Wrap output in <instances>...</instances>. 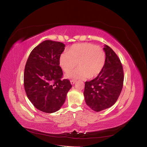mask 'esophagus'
Wrapping results in <instances>:
<instances>
[{
    "instance_id": "obj_1",
    "label": "esophagus",
    "mask_w": 147,
    "mask_h": 147,
    "mask_svg": "<svg viewBox=\"0 0 147 147\" xmlns=\"http://www.w3.org/2000/svg\"><path fill=\"white\" fill-rule=\"evenodd\" d=\"M70 82H71V84L72 85H74L76 81L75 80H71V81H70Z\"/></svg>"
}]
</instances>
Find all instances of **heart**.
I'll use <instances>...</instances> for the list:
<instances>
[{
    "label": "heart",
    "mask_w": 147,
    "mask_h": 147,
    "mask_svg": "<svg viewBox=\"0 0 147 147\" xmlns=\"http://www.w3.org/2000/svg\"><path fill=\"white\" fill-rule=\"evenodd\" d=\"M106 62L105 52L101 47L92 43L73 45L68 52L61 53L59 64L65 72H68L78 66L79 68L66 74L73 79L95 78L101 73Z\"/></svg>",
    "instance_id": "b5f03b06"
}]
</instances>
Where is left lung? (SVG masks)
<instances>
[{
  "mask_svg": "<svg viewBox=\"0 0 147 147\" xmlns=\"http://www.w3.org/2000/svg\"><path fill=\"white\" fill-rule=\"evenodd\" d=\"M106 62L101 73L85 84L84 95L87 105L99 112L113 106L123 86L124 73L121 61L109 46L105 45Z\"/></svg>",
  "mask_w": 147,
  "mask_h": 147,
  "instance_id": "obj_1",
  "label": "left lung"
}]
</instances>
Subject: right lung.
<instances>
[{
  "label": "right lung",
  "mask_w": 147,
  "mask_h": 147,
  "mask_svg": "<svg viewBox=\"0 0 147 147\" xmlns=\"http://www.w3.org/2000/svg\"><path fill=\"white\" fill-rule=\"evenodd\" d=\"M65 46L58 41H42L32 51L26 64L24 85L26 94L37 109L45 113L59 111L72 87L68 79H61L59 57Z\"/></svg>",
  "instance_id": "obj_1"
}]
</instances>
